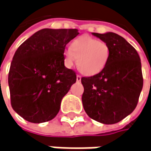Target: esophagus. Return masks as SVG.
<instances>
[{
  "mask_svg": "<svg viewBox=\"0 0 151 151\" xmlns=\"http://www.w3.org/2000/svg\"><path fill=\"white\" fill-rule=\"evenodd\" d=\"M81 79H82L81 76L77 75V76H76V81H77V82H81Z\"/></svg>",
  "mask_w": 151,
  "mask_h": 151,
  "instance_id": "esophagus-1",
  "label": "esophagus"
}]
</instances>
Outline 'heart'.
<instances>
[{
    "mask_svg": "<svg viewBox=\"0 0 151 151\" xmlns=\"http://www.w3.org/2000/svg\"><path fill=\"white\" fill-rule=\"evenodd\" d=\"M63 55L67 66H73L76 58L77 68L86 76H94L106 66L109 47L104 42L83 35L75 40Z\"/></svg>",
    "mask_w": 151,
    "mask_h": 151,
    "instance_id": "heart-1",
    "label": "heart"
}]
</instances>
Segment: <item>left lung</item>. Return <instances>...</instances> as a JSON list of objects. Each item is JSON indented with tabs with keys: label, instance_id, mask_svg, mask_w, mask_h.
Segmentation results:
<instances>
[{
	"label": "left lung",
	"instance_id": "1",
	"mask_svg": "<svg viewBox=\"0 0 151 151\" xmlns=\"http://www.w3.org/2000/svg\"><path fill=\"white\" fill-rule=\"evenodd\" d=\"M109 47V57L98 74L81 79L87 115L104 124L122 121L136 109L142 88L140 57L123 37L112 32L92 33Z\"/></svg>",
	"mask_w": 151,
	"mask_h": 151
}]
</instances>
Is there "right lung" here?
<instances>
[{
  "mask_svg": "<svg viewBox=\"0 0 151 151\" xmlns=\"http://www.w3.org/2000/svg\"><path fill=\"white\" fill-rule=\"evenodd\" d=\"M78 29L43 28L27 39L14 53L9 73L13 109L30 123L52 120L76 75L64 66L66 45Z\"/></svg>",
  "mask_w": 151,
  "mask_h": 151,
  "instance_id": "1",
  "label": "right lung"
}]
</instances>
